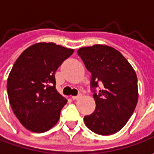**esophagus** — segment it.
Returning <instances> with one entry per match:
<instances>
[{
    "instance_id": "1",
    "label": "esophagus",
    "mask_w": 154,
    "mask_h": 154,
    "mask_svg": "<svg viewBox=\"0 0 154 154\" xmlns=\"http://www.w3.org/2000/svg\"><path fill=\"white\" fill-rule=\"evenodd\" d=\"M80 97H81V94H79V95H77V96H72V98H73L74 100H76V99H79Z\"/></svg>"
}]
</instances>
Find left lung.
I'll use <instances>...</instances> for the list:
<instances>
[{
    "mask_svg": "<svg viewBox=\"0 0 154 154\" xmlns=\"http://www.w3.org/2000/svg\"><path fill=\"white\" fill-rule=\"evenodd\" d=\"M77 52L91 72V87H98V82L103 85L98 93L93 94L96 108L84 117L86 126L100 135L118 132L127 123L138 102L135 71L119 51L107 45L83 47Z\"/></svg>",
    "mask_w": 154,
    "mask_h": 154,
    "instance_id": "1",
    "label": "left lung"
}]
</instances>
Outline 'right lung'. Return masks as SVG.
Segmentation results:
<instances>
[{
	"instance_id": "obj_1",
	"label": "right lung",
	"mask_w": 154,
	"mask_h": 154,
	"mask_svg": "<svg viewBox=\"0 0 154 154\" xmlns=\"http://www.w3.org/2000/svg\"><path fill=\"white\" fill-rule=\"evenodd\" d=\"M74 51L54 43H38L14 62L7 83L9 103L28 130L43 133L59 120L67 99L56 91L55 74Z\"/></svg>"
}]
</instances>
